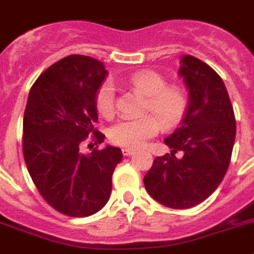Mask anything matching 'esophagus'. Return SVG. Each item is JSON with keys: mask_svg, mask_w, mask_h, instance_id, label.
Segmentation results:
<instances>
[{"mask_svg": "<svg viewBox=\"0 0 254 254\" xmlns=\"http://www.w3.org/2000/svg\"><path fill=\"white\" fill-rule=\"evenodd\" d=\"M122 153H123V155H125V157H129V155H132V154L135 153V150L125 148V149H122Z\"/></svg>", "mask_w": 254, "mask_h": 254, "instance_id": "obj_1", "label": "esophagus"}]
</instances>
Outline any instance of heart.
<instances>
[{
    "label": "heart",
    "mask_w": 254,
    "mask_h": 254,
    "mask_svg": "<svg viewBox=\"0 0 254 254\" xmlns=\"http://www.w3.org/2000/svg\"><path fill=\"white\" fill-rule=\"evenodd\" d=\"M129 87L146 97L145 112L154 116L138 119H121L108 131L113 144L127 149L141 148L145 142L157 135L159 123L163 128H171L183 118L188 105L185 91L179 86H167L163 75L154 70H138L127 79ZM116 91L112 82L103 83L96 95V109L101 117L110 118L114 114Z\"/></svg>",
    "instance_id": "b5f03b06"
}]
</instances>
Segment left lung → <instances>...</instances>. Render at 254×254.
<instances>
[{
  "mask_svg": "<svg viewBox=\"0 0 254 254\" xmlns=\"http://www.w3.org/2000/svg\"><path fill=\"white\" fill-rule=\"evenodd\" d=\"M180 63L189 104L179 128L164 138L171 153L154 159L144 185L160 204L185 209L205 200L221 184L230 164L236 126L220 75L191 55L181 56Z\"/></svg>",
  "mask_w": 254,
  "mask_h": 254,
  "instance_id": "1",
  "label": "left lung"
}]
</instances>
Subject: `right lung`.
Masks as SVG:
<instances>
[{"label": "right lung", "instance_id": "right-lung-1", "mask_svg": "<svg viewBox=\"0 0 254 254\" xmlns=\"http://www.w3.org/2000/svg\"><path fill=\"white\" fill-rule=\"evenodd\" d=\"M106 74L94 58L66 56L43 71L28 95L23 121L28 172L43 199L70 217H87L108 203L113 172L123 157L110 145L82 151L97 121L96 95ZM104 137L94 132L95 145Z\"/></svg>", "mask_w": 254, "mask_h": 254}]
</instances>
